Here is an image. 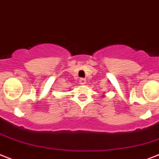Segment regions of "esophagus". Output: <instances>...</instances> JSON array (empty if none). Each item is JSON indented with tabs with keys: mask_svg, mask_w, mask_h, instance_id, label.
<instances>
[{
	"mask_svg": "<svg viewBox=\"0 0 159 159\" xmlns=\"http://www.w3.org/2000/svg\"><path fill=\"white\" fill-rule=\"evenodd\" d=\"M80 84H86V80L84 78L80 79Z\"/></svg>",
	"mask_w": 159,
	"mask_h": 159,
	"instance_id": "esophagus-1",
	"label": "esophagus"
}]
</instances>
